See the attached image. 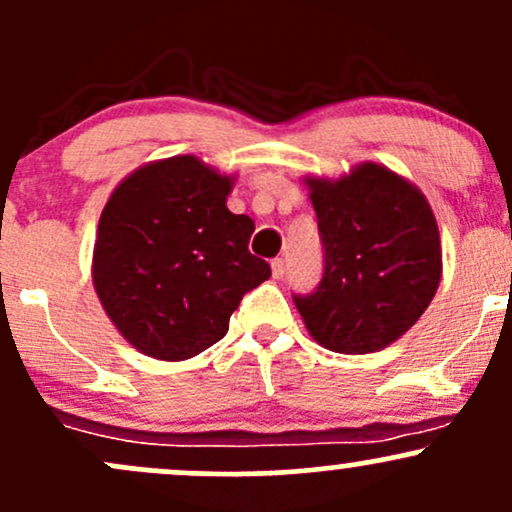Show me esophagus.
I'll use <instances>...</instances> for the list:
<instances>
[{"mask_svg":"<svg viewBox=\"0 0 512 512\" xmlns=\"http://www.w3.org/2000/svg\"><path fill=\"white\" fill-rule=\"evenodd\" d=\"M284 272H287V265H284V260H282V257H274V260H272L274 279H282Z\"/></svg>","mask_w":512,"mask_h":512,"instance_id":"34e87169","label":"esophagus"}]
</instances>
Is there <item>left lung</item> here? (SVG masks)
Wrapping results in <instances>:
<instances>
[{
	"label": "left lung",
	"mask_w": 512,
	"mask_h": 512,
	"mask_svg": "<svg viewBox=\"0 0 512 512\" xmlns=\"http://www.w3.org/2000/svg\"><path fill=\"white\" fill-rule=\"evenodd\" d=\"M304 184L326 252L319 289L294 297L306 331L333 353L383 351L437 294L441 240L432 206L412 181L375 161Z\"/></svg>",
	"instance_id": "obj_1"
}]
</instances>
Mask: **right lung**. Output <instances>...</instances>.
<instances>
[{
    "label": "right lung",
    "mask_w": 512,
    "mask_h": 512,
    "mask_svg": "<svg viewBox=\"0 0 512 512\" xmlns=\"http://www.w3.org/2000/svg\"><path fill=\"white\" fill-rule=\"evenodd\" d=\"M235 176L193 154L125 176L100 213L93 287L120 336L157 360H186L228 333L250 289L272 277L250 255V215L228 211Z\"/></svg>",
    "instance_id": "obj_1"
}]
</instances>
